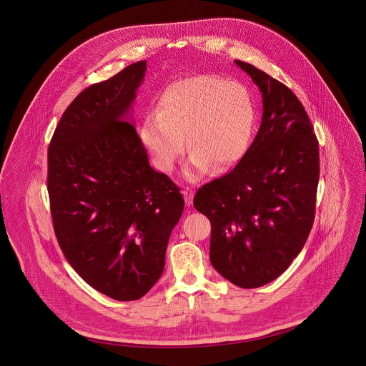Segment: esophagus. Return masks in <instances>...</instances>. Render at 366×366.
Here are the masks:
<instances>
[{"mask_svg":"<svg viewBox=\"0 0 366 366\" xmlns=\"http://www.w3.org/2000/svg\"><path fill=\"white\" fill-rule=\"evenodd\" d=\"M182 194L184 196V202L190 206V204L193 203V197H194V192H193V189H190V187H184V189L182 190Z\"/></svg>","mask_w":366,"mask_h":366,"instance_id":"obj_1","label":"esophagus"}]
</instances>
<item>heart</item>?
Returning a JSON list of instances; mask_svg holds the SVG:
<instances>
[{
  "label": "heart",
  "mask_w": 366,
  "mask_h": 366,
  "mask_svg": "<svg viewBox=\"0 0 366 366\" xmlns=\"http://www.w3.org/2000/svg\"><path fill=\"white\" fill-rule=\"evenodd\" d=\"M257 121L249 90L217 74H197L169 84L157 114H149L141 138L157 167L167 172L186 148L189 179L209 170H229L247 154Z\"/></svg>",
  "instance_id": "b5f03b06"
}]
</instances>
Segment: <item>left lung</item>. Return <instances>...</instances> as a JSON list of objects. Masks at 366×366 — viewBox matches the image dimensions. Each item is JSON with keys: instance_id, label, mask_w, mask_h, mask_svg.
Returning <instances> with one entry per match:
<instances>
[{"instance_id": "1", "label": "left lung", "mask_w": 366, "mask_h": 366, "mask_svg": "<svg viewBox=\"0 0 366 366\" xmlns=\"http://www.w3.org/2000/svg\"><path fill=\"white\" fill-rule=\"evenodd\" d=\"M259 87V131L238 164L194 196L211 222L209 261L242 289L280 276L313 227L320 177L318 141L303 104L283 83L235 60Z\"/></svg>"}]
</instances>
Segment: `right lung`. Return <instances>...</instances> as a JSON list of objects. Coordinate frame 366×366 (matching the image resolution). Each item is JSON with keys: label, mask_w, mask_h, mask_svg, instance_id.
Returning a JSON list of instances; mask_svg holds the SVG:
<instances>
[{"label": "right lung", "mask_w": 366, "mask_h": 366, "mask_svg": "<svg viewBox=\"0 0 366 366\" xmlns=\"http://www.w3.org/2000/svg\"><path fill=\"white\" fill-rule=\"evenodd\" d=\"M147 70L141 60L89 86L63 112L48 149L53 228L71 267L118 302L138 300L160 277L180 189L154 170L125 121Z\"/></svg>", "instance_id": "right-lung-1"}]
</instances>
